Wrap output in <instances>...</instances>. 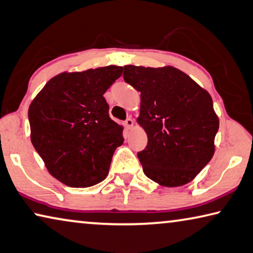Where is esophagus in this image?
Wrapping results in <instances>:
<instances>
[{"label": "esophagus", "mask_w": 253, "mask_h": 253, "mask_svg": "<svg viewBox=\"0 0 253 253\" xmlns=\"http://www.w3.org/2000/svg\"><path fill=\"white\" fill-rule=\"evenodd\" d=\"M124 125H125L126 128H130L131 126L134 125L133 119H131V118H127V119L125 120V122H124Z\"/></svg>", "instance_id": "esophagus-1"}]
</instances>
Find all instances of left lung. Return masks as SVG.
I'll return each instance as SVG.
<instances>
[{
	"instance_id": "left-lung-1",
	"label": "left lung",
	"mask_w": 253,
	"mask_h": 253,
	"mask_svg": "<svg viewBox=\"0 0 253 253\" xmlns=\"http://www.w3.org/2000/svg\"><path fill=\"white\" fill-rule=\"evenodd\" d=\"M124 80L141 92L139 125L147 145L137 158L147 178L166 187L191 181L214 154L218 118L210 93L174 67L124 66Z\"/></svg>"
}]
</instances>
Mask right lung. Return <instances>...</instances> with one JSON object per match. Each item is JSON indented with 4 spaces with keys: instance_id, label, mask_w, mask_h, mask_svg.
<instances>
[{
    "instance_id": "obj_1",
    "label": "right lung",
    "mask_w": 253,
    "mask_h": 253,
    "mask_svg": "<svg viewBox=\"0 0 253 253\" xmlns=\"http://www.w3.org/2000/svg\"><path fill=\"white\" fill-rule=\"evenodd\" d=\"M122 73V66L110 65L58 74L31 102V142L49 173L66 186L91 187L107 177L124 137L103 94Z\"/></svg>"
}]
</instances>
